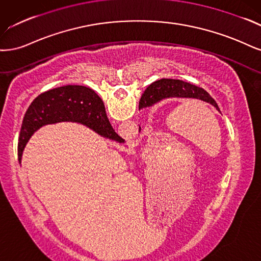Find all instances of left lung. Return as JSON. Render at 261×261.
<instances>
[{
    "label": "left lung",
    "mask_w": 261,
    "mask_h": 261,
    "mask_svg": "<svg viewBox=\"0 0 261 261\" xmlns=\"http://www.w3.org/2000/svg\"><path fill=\"white\" fill-rule=\"evenodd\" d=\"M169 97H188V98H197L204 100L206 103L214 105L218 111L216 100L210 96L207 92L191 83L184 82L181 80L172 79H161L153 82L152 85L147 87L144 93H143L140 102V108L152 106L153 104L161 102L164 98Z\"/></svg>",
    "instance_id": "obj_1"
}]
</instances>
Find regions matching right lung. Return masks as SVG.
<instances>
[{
  "mask_svg": "<svg viewBox=\"0 0 261 261\" xmlns=\"http://www.w3.org/2000/svg\"><path fill=\"white\" fill-rule=\"evenodd\" d=\"M61 121L81 122L100 136L120 141L109 122L103 100L82 86H65L49 90L33 99L24 114L18 142V161L30 137L42 125Z\"/></svg>",
  "mask_w": 261,
  "mask_h": 261,
  "instance_id": "obj_1",
  "label": "right lung"
}]
</instances>
